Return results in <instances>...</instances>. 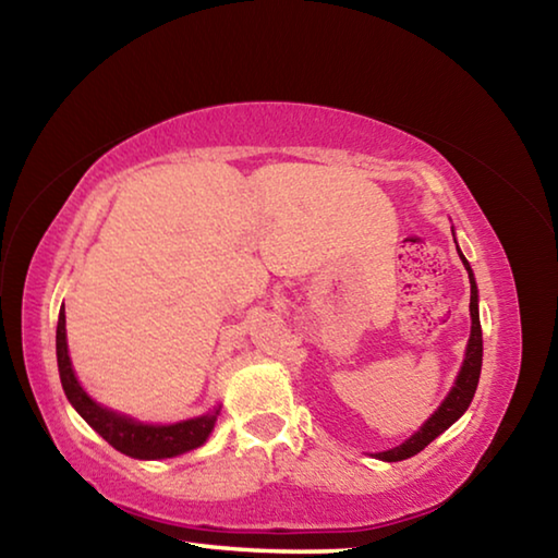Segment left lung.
I'll return each mask as SVG.
<instances>
[{
  "instance_id": "obj_1",
  "label": "left lung",
  "mask_w": 558,
  "mask_h": 558,
  "mask_svg": "<svg viewBox=\"0 0 558 558\" xmlns=\"http://www.w3.org/2000/svg\"><path fill=\"white\" fill-rule=\"evenodd\" d=\"M460 253V251H458ZM462 266H465L468 276H470V317H472V329H470V342H468V352H465V362H462V369L456 379V386L448 393V399L440 403V409L430 415V418L423 423V428L418 433L401 442L399 448L379 452V458L386 462H399L405 458H413L415 452H421L428 442L436 440L442 430H448L452 423H456L462 413L468 411V405L475 396L477 381H480V369H483V327H480V313H477V286L475 278H472V270L468 266L465 256L460 253Z\"/></svg>"
}]
</instances>
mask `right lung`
Wrapping results in <instances>:
<instances>
[{
    "instance_id": "obj_1",
    "label": "right lung",
    "mask_w": 558,
    "mask_h": 558,
    "mask_svg": "<svg viewBox=\"0 0 558 558\" xmlns=\"http://www.w3.org/2000/svg\"><path fill=\"white\" fill-rule=\"evenodd\" d=\"M56 356H59L61 386L65 396H69V401L73 403V409L83 415V421H86L100 438H106L112 448L125 452V456L140 460L174 458L182 456L186 450L204 446L206 438H209L219 409L199 415V418L174 423V426H147V423L125 418V415L112 413L93 401L90 396L81 389V384L71 369L69 344H65L63 307L59 313V327H56Z\"/></svg>"
}]
</instances>
